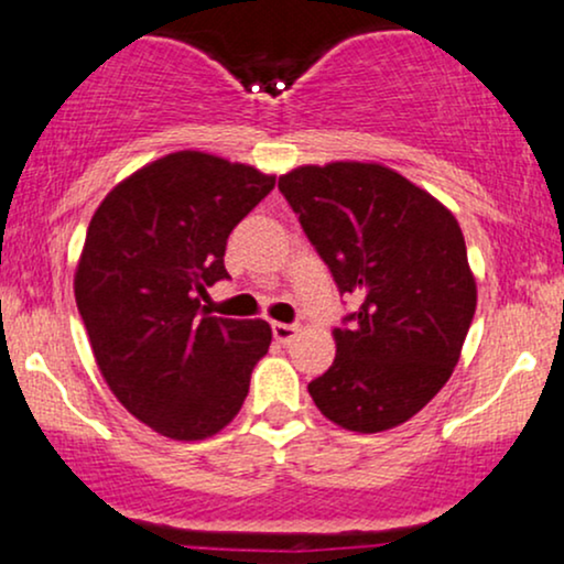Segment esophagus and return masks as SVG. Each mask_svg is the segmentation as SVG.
Wrapping results in <instances>:
<instances>
[{"instance_id": "obj_1", "label": "esophagus", "mask_w": 564, "mask_h": 564, "mask_svg": "<svg viewBox=\"0 0 564 564\" xmlns=\"http://www.w3.org/2000/svg\"><path fill=\"white\" fill-rule=\"evenodd\" d=\"M296 332H300V328L291 326V323H273V336L281 341V345H289V341L296 336Z\"/></svg>"}]
</instances>
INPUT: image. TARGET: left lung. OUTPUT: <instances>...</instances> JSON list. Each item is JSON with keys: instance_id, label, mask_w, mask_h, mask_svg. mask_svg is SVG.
<instances>
[{"instance_id": "1", "label": "left lung", "mask_w": 564, "mask_h": 564, "mask_svg": "<svg viewBox=\"0 0 564 564\" xmlns=\"http://www.w3.org/2000/svg\"><path fill=\"white\" fill-rule=\"evenodd\" d=\"M278 187L341 294L358 296L336 358L307 390L360 435L416 416L451 379L477 307L467 243L448 206L373 161L304 164Z\"/></svg>"}]
</instances>
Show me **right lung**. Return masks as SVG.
<instances>
[{"label":"right lung","mask_w":564,"mask_h":564,"mask_svg":"<svg viewBox=\"0 0 564 564\" xmlns=\"http://www.w3.org/2000/svg\"><path fill=\"white\" fill-rule=\"evenodd\" d=\"M273 187L275 174L177 151L121 180L93 215L76 307L116 400L159 435H217L249 394L273 332L260 318H215L200 300L230 278V230Z\"/></svg>","instance_id":"1"}]
</instances>
